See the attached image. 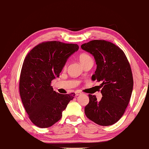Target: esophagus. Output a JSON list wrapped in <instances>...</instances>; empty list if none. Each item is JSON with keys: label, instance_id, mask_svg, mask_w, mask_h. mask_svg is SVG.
Listing matches in <instances>:
<instances>
[{"label": "esophagus", "instance_id": "34e87169", "mask_svg": "<svg viewBox=\"0 0 149 149\" xmlns=\"http://www.w3.org/2000/svg\"><path fill=\"white\" fill-rule=\"evenodd\" d=\"M81 92H75V96H79V95H81Z\"/></svg>", "mask_w": 149, "mask_h": 149}]
</instances>
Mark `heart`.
<instances>
[{
	"mask_svg": "<svg viewBox=\"0 0 149 149\" xmlns=\"http://www.w3.org/2000/svg\"><path fill=\"white\" fill-rule=\"evenodd\" d=\"M91 57L89 55H88L87 53H81L80 55L79 56V60L80 61L81 64L84 63V62L89 60L90 59Z\"/></svg>",
	"mask_w": 149,
	"mask_h": 149,
	"instance_id": "b5f03b06",
	"label": "heart"
}]
</instances>
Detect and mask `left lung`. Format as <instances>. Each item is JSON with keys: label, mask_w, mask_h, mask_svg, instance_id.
I'll use <instances>...</instances> for the list:
<instances>
[{"label": "left lung", "mask_w": 149, "mask_h": 149, "mask_svg": "<svg viewBox=\"0 0 149 149\" xmlns=\"http://www.w3.org/2000/svg\"><path fill=\"white\" fill-rule=\"evenodd\" d=\"M82 49L94 56L96 63L92 79L101 82L102 97L89 94L86 116L101 126H110L123 116L133 89L131 68L123 51L104 40H93L82 44Z\"/></svg>", "instance_id": "left-lung-1"}]
</instances>
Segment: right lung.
I'll return each mask as SVG.
<instances>
[{
	"label": "right lung",
	"mask_w": 149,
	"mask_h": 149,
	"mask_svg": "<svg viewBox=\"0 0 149 149\" xmlns=\"http://www.w3.org/2000/svg\"><path fill=\"white\" fill-rule=\"evenodd\" d=\"M78 49L77 44L47 41L35 46L26 56L19 92L29 117L38 127H50L59 121L74 99L75 94H61L53 90L51 82L59 77L69 57Z\"/></svg>",
	"instance_id": "obj_1"
}]
</instances>
